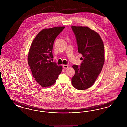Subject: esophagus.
Here are the masks:
<instances>
[{
    "mask_svg": "<svg viewBox=\"0 0 127 127\" xmlns=\"http://www.w3.org/2000/svg\"><path fill=\"white\" fill-rule=\"evenodd\" d=\"M63 67L64 68L66 69V68H67L68 67V65H63Z\"/></svg>",
    "mask_w": 127,
    "mask_h": 127,
    "instance_id": "34e87169",
    "label": "esophagus"
}]
</instances>
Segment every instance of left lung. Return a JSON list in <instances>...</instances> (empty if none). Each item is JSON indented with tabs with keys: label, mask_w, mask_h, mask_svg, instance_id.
Segmentation results:
<instances>
[{
	"label": "left lung",
	"mask_w": 127,
	"mask_h": 127,
	"mask_svg": "<svg viewBox=\"0 0 127 127\" xmlns=\"http://www.w3.org/2000/svg\"><path fill=\"white\" fill-rule=\"evenodd\" d=\"M76 37L79 53L83 60L80 66L73 65L75 71L71 82L79 90H85L94 83L105 62V49L99 34L88 27H71Z\"/></svg>",
	"instance_id": "8db88e82"
}]
</instances>
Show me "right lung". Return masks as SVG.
Listing matches in <instances>:
<instances>
[{
	"mask_svg": "<svg viewBox=\"0 0 127 127\" xmlns=\"http://www.w3.org/2000/svg\"><path fill=\"white\" fill-rule=\"evenodd\" d=\"M65 27H56L41 30L34 38L29 49L28 61L32 74L42 87L54 84L62 70L49 59L53 58L52 49L55 39Z\"/></svg>",
	"mask_w": 127,
	"mask_h": 127,
	"instance_id": "add662e5",
	"label": "right lung"
}]
</instances>
